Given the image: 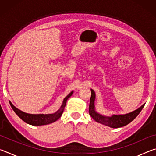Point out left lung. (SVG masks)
Segmentation results:
<instances>
[{
    "label": "left lung",
    "mask_w": 156,
    "mask_h": 156,
    "mask_svg": "<svg viewBox=\"0 0 156 156\" xmlns=\"http://www.w3.org/2000/svg\"><path fill=\"white\" fill-rule=\"evenodd\" d=\"M91 96L90 98V103H89V114L93 118L94 120L96 122H99L102 125L110 126L112 128H119L122 126H125L130 123L131 121H133L135 118L138 116V115L141 112L142 109H143L144 106L143 105L136 109L133 112H131L125 115H113L112 117H105L100 115L94 109V100H95V92L93 89H91Z\"/></svg>",
    "instance_id": "obj_1"
}]
</instances>
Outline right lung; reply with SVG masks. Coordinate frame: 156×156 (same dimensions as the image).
I'll list each match as a JSON object with an SVG mask.
<instances>
[{"mask_svg":"<svg viewBox=\"0 0 156 156\" xmlns=\"http://www.w3.org/2000/svg\"><path fill=\"white\" fill-rule=\"evenodd\" d=\"M72 94L73 91L71 92L67 97L65 98L64 100H63V103L61 107H60V109L59 110H58L57 112H55L54 113H52V114H29V113H24L21 112L20 110L18 109L17 108H16L10 102L9 104L11 105L12 109L14 110V112L16 113V115L20 118V119H22L26 123L30 124L31 125L35 126L45 125L55 122V121H56L60 116H61L63 112V110H64V108L66 105L67 100L69 98L72 96Z\"/></svg>","mask_w":156,"mask_h":156,"instance_id":"obj_1","label":"right lung"}]
</instances>
